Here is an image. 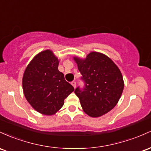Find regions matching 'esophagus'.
Listing matches in <instances>:
<instances>
[{
    "mask_svg": "<svg viewBox=\"0 0 151 151\" xmlns=\"http://www.w3.org/2000/svg\"><path fill=\"white\" fill-rule=\"evenodd\" d=\"M71 84H72V86H73L74 88H76V81H72V82H71Z\"/></svg>",
    "mask_w": 151,
    "mask_h": 151,
    "instance_id": "1",
    "label": "esophagus"
}]
</instances>
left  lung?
<instances>
[{
    "mask_svg": "<svg viewBox=\"0 0 151 151\" xmlns=\"http://www.w3.org/2000/svg\"><path fill=\"white\" fill-rule=\"evenodd\" d=\"M84 86L75 93L84 112L91 117L106 114L116 106L124 88L119 68L106 55L92 52L85 60L74 58Z\"/></svg>",
    "mask_w": 151,
    "mask_h": 151,
    "instance_id": "left-lung-1",
    "label": "left lung"
}]
</instances>
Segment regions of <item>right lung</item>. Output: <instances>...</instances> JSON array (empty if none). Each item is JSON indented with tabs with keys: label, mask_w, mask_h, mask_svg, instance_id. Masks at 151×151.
<instances>
[{
	"label": "right lung",
	"mask_w": 151,
	"mask_h": 151,
	"mask_svg": "<svg viewBox=\"0 0 151 151\" xmlns=\"http://www.w3.org/2000/svg\"><path fill=\"white\" fill-rule=\"evenodd\" d=\"M58 63L53 52L44 50L31 60L23 74L25 97L42 114H55L63 106L65 98L74 91L58 69Z\"/></svg>",
	"instance_id": "add662e5"
}]
</instances>
